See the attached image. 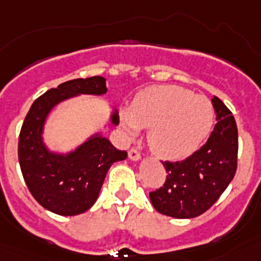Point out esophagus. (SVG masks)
Listing matches in <instances>:
<instances>
[{"instance_id":"1","label":"esophagus","mask_w":261,"mask_h":261,"mask_svg":"<svg viewBox=\"0 0 261 261\" xmlns=\"http://www.w3.org/2000/svg\"><path fill=\"white\" fill-rule=\"evenodd\" d=\"M128 156L129 159H132V161H138V159L141 158V154H140V151H138L137 149L132 147V149L128 151Z\"/></svg>"}]
</instances>
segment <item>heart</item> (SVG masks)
<instances>
[{
  "label": "heart",
  "instance_id": "b5f03b06",
  "mask_svg": "<svg viewBox=\"0 0 261 261\" xmlns=\"http://www.w3.org/2000/svg\"><path fill=\"white\" fill-rule=\"evenodd\" d=\"M121 125L128 135L149 126L151 150L166 159L195 153L214 125V107L206 96L180 86L162 85L142 90L130 108L121 111Z\"/></svg>",
  "mask_w": 261,
  "mask_h": 261
}]
</instances>
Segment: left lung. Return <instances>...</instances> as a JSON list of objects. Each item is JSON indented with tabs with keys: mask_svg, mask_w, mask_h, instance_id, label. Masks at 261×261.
<instances>
[{
	"mask_svg": "<svg viewBox=\"0 0 261 261\" xmlns=\"http://www.w3.org/2000/svg\"><path fill=\"white\" fill-rule=\"evenodd\" d=\"M217 123L206 144L180 162H162L166 181L149 193L156 212L174 218H193L220 199L237 171L238 129L231 111L212 99Z\"/></svg>",
	"mask_w": 261,
	"mask_h": 261,
	"instance_id": "obj_1",
	"label": "left lung"
}]
</instances>
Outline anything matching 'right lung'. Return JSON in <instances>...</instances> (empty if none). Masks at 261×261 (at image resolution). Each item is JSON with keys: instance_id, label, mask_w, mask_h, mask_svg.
<instances>
[{"instance_id": "right-lung-1", "label": "right lung", "mask_w": 261, "mask_h": 261, "mask_svg": "<svg viewBox=\"0 0 261 261\" xmlns=\"http://www.w3.org/2000/svg\"><path fill=\"white\" fill-rule=\"evenodd\" d=\"M106 93V78L100 75L71 80L39 96L26 115L18 142L20 170L34 199L47 211L60 216L89 211L112 163L126 158L125 150L116 149L99 133L68 154L49 151L43 141L45 120L55 106L80 94ZM111 123L119 125L116 110L111 115Z\"/></svg>"}]
</instances>
